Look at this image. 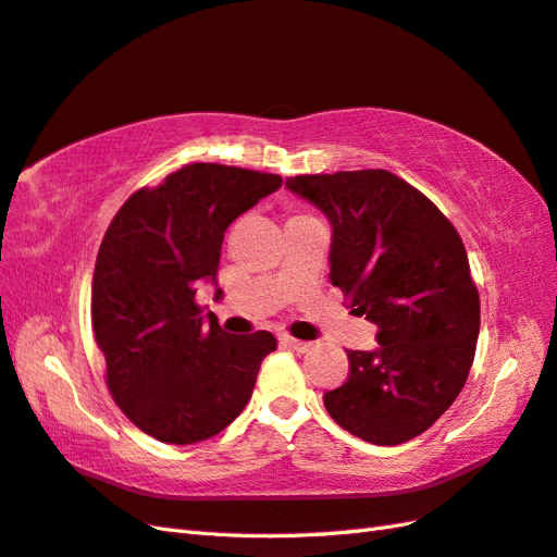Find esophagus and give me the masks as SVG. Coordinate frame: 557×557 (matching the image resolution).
Here are the masks:
<instances>
[{"label":"esophagus","mask_w":557,"mask_h":557,"mask_svg":"<svg viewBox=\"0 0 557 557\" xmlns=\"http://www.w3.org/2000/svg\"><path fill=\"white\" fill-rule=\"evenodd\" d=\"M282 344L289 346L292 351H299V354H308L310 348H313V344H310V342H301V339H294V337H282Z\"/></svg>","instance_id":"34e87169"}]
</instances>
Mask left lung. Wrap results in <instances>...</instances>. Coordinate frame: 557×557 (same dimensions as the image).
<instances>
[{
    "label": "left lung",
    "mask_w": 557,
    "mask_h": 557,
    "mask_svg": "<svg viewBox=\"0 0 557 557\" xmlns=\"http://www.w3.org/2000/svg\"><path fill=\"white\" fill-rule=\"evenodd\" d=\"M287 189L330 220V280L380 330L372 351H348L351 374L325 408L363 442H410L450 408L474 360L480 294L462 239L389 171L296 175Z\"/></svg>",
    "instance_id": "1"
}]
</instances>
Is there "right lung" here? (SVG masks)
Returning a JSON list of instances; mask_svg holds the SVG:
<instances>
[{"label": "right lung", "mask_w": 557, "mask_h": 557, "mask_svg": "<svg viewBox=\"0 0 557 557\" xmlns=\"http://www.w3.org/2000/svg\"><path fill=\"white\" fill-rule=\"evenodd\" d=\"M280 187V175L191 163L157 189L135 191L103 235L92 327L107 384L125 416L159 442L185 446L223 432L277 348L265 330L227 334L194 296L201 282L218 287L232 220Z\"/></svg>", "instance_id": "1"}]
</instances>
